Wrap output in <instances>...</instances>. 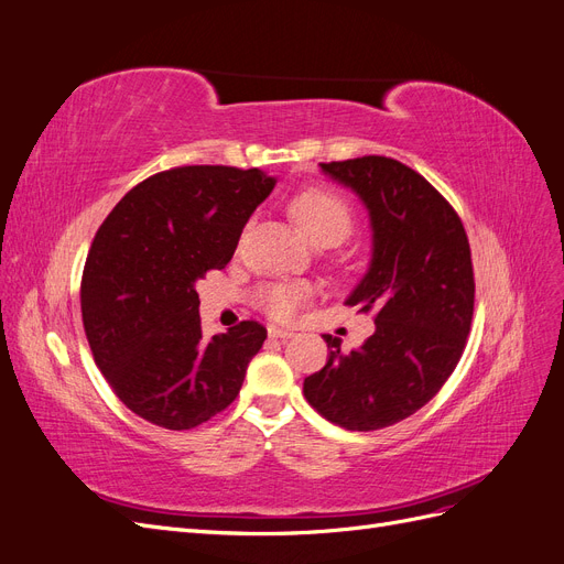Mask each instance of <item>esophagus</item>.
<instances>
[{
    "label": "esophagus",
    "mask_w": 564,
    "mask_h": 564,
    "mask_svg": "<svg viewBox=\"0 0 564 564\" xmlns=\"http://www.w3.org/2000/svg\"><path fill=\"white\" fill-rule=\"evenodd\" d=\"M268 334H270V338H280V340H286V338H292V336H294V332H289V329H278V327H270V329H268Z\"/></svg>",
    "instance_id": "obj_1"
}]
</instances>
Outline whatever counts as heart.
Returning a JSON list of instances; mask_svg holds the SVG:
<instances>
[{
	"mask_svg": "<svg viewBox=\"0 0 564 564\" xmlns=\"http://www.w3.org/2000/svg\"><path fill=\"white\" fill-rule=\"evenodd\" d=\"M292 216L313 245L322 240L344 242L352 228L348 204L324 187H308L299 193L292 199ZM305 299H308V286L303 284H265L256 292V305L280 322L292 319Z\"/></svg>",
	"mask_w": 564,
	"mask_h": 564,
	"instance_id": "obj_1",
	"label": "heart"
}]
</instances>
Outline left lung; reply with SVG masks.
<instances>
[{
  "mask_svg": "<svg viewBox=\"0 0 564 564\" xmlns=\"http://www.w3.org/2000/svg\"><path fill=\"white\" fill-rule=\"evenodd\" d=\"M319 169L367 209L371 259L346 303L377 313V329L350 352L324 334L329 360L303 395L340 429L379 431L433 400L460 360L475 303L468 237L449 202L398 160Z\"/></svg>",
  "mask_w": 564,
  "mask_h": 564,
  "instance_id": "obj_1",
  "label": "left lung"
}]
</instances>
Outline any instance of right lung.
Here are the masks:
<instances>
[{"label": "right lung", "instance_id": "right-lung-1", "mask_svg": "<svg viewBox=\"0 0 564 564\" xmlns=\"http://www.w3.org/2000/svg\"><path fill=\"white\" fill-rule=\"evenodd\" d=\"M278 178L261 169L178 166L129 191L98 228L82 275L94 360L133 414L166 431L237 398L268 336L259 322L202 336L197 280L226 268Z\"/></svg>", "mask_w": 564, "mask_h": 564}]
</instances>
